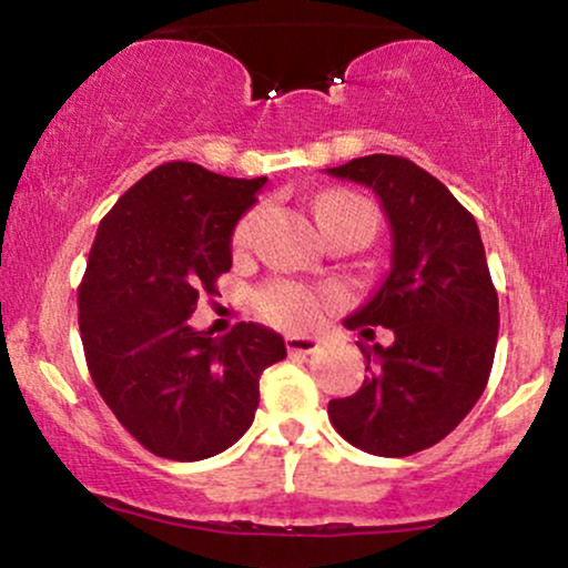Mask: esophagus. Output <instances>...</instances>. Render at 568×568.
<instances>
[{
    "mask_svg": "<svg viewBox=\"0 0 568 568\" xmlns=\"http://www.w3.org/2000/svg\"><path fill=\"white\" fill-rule=\"evenodd\" d=\"M322 348V339L318 337H300V335H286V351L292 356H308V353H316Z\"/></svg>",
    "mask_w": 568,
    "mask_h": 568,
    "instance_id": "1",
    "label": "esophagus"
}]
</instances>
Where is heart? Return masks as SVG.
Masks as SVG:
<instances>
[{"label":"heart","instance_id":"obj_1","mask_svg":"<svg viewBox=\"0 0 568 568\" xmlns=\"http://www.w3.org/2000/svg\"><path fill=\"white\" fill-rule=\"evenodd\" d=\"M318 220L332 217V215H343V212H366L377 220L375 210H372L369 202H364L362 196L351 191H329L318 199ZM260 217L263 212L260 210H250L246 215L239 220L236 229H233L231 244L236 252L250 250L252 242H255V233L260 225ZM260 316L265 322L284 326V329H308L318 322L324 308L337 303V292L332 290H313V286L297 284V282H273L268 286L257 292L255 297Z\"/></svg>","mask_w":568,"mask_h":568}]
</instances>
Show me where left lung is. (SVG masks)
<instances>
[{
  "instance_id": "obj_1",
  "label": "left lung",
  "mask_w": 568,
  "mask_h": 568,
  "mask_svg": "<svg viewBox=\"0 0 568 568\" xmlns=\"http://www.w3.org/2000/svg\"><path fill=\"white\" fill-rule=\"evenodd\" d=\"M326 172L375 191L393 231L388 278L345 318L364 337L385 326L393 343H358L369 377L329 402V419L356 449L409 457L449 436L489 383L499 303L481 233L442 180L404 156L372 153Z\"/></svg>"
}]
</instances>
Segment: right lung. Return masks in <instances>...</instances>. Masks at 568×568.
I'll return each mask as SVG.
<instances>
[{
  "mask_svg": "<svg viewBox=\"0 0 568 568\" xmlns=\"http://www.w3.org/2000/svg\"><path fill=\"white\" fill-rule=\"evenodd\" d=\"M268 178L166 162L100 220L79 284L92 383L122 428L156 457L196 463L244 436L260 375L286 358L282 335L239 322L225 337L189 326L231 271V233Z\"/></svg>",
  "mask_w": 568,
  "mask_h": 568,
  "instance_id": "add662e5",
  "label": "right lung"
}]
</instances>
